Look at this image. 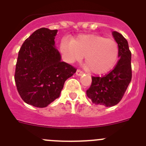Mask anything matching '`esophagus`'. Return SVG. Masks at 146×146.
<instances>
[{
  "mask_svg": "<svg viewBox=\"0 0 146 146\" xmlns=\"http://www.w3.org/2000/svg\"><path fill=\"white\" fill-rule=\"evenodd\" d=\"M82 74H83V72L82 71L79 70V69H77V72H76V75L77 76H82Z\"/></svg>",
  "mask_w": 146,
  "mask_h": 146,
  "instance_id": "obj_1",
  "label": "esophagus"
}]
</instances>
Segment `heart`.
<instances>
[{
	"label": "heart",
	"mask_w": 146,
	"mask_h": 146,
	"mask_svg": "<svg viewBox=\"0 0 146 146\" xmlns=\"http://www.w3.org/2000/svg\"><path fill=\"white\" fill-rule=\"evenodd\" d=\"M60 50L66 60L71 64L80 61L86 55L88 68L97 74L110 72L118 57L116 42L99 35H80L70 42L64 41Z\"/></svg>",
	"instance_id": "b5f03b06"
}]
</instances>
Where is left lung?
I'll use <instances>...</instances> for the list:
<instances>
[{
	"label": "left lung",
	"mask_w": 146,
	"mask_h": 146,
	"mask_svg": "<svg viewBox=\"0 0 146 146\" xmlns=\"http://www.w3.org/2000/svg\"><path fill=\"white\" fill-rule=\"evenodd\" d=\"M113 36L118 44L119 60L109 74L92 77L91 87L86 91L93 103L105 107L115 106L121 101L131 80V54L128 42L117 31H113Z\"/></svg>",
	"instance_id": "obj_1"
}]
</instances>
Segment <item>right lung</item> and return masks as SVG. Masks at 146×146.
<instances>
[{
    "instance_id": "right-lung-1",
    "label": "right lung",
    "mask_w": 146,
    "mask_h": 146,
    "mask_svg": "<svg viewBox=\"0 0 146 146\" xmlns=\"http://www.w3.org/2000/svg\"><path fill=\"white\" fill-rule=\"evenodd\" d=\"M58 30L42 28L33 32L18 54L15 80L25 103L45 108L60 96L65 81L76 69L65 62L55 47Z\"/></svg>"
}]
</instances>
